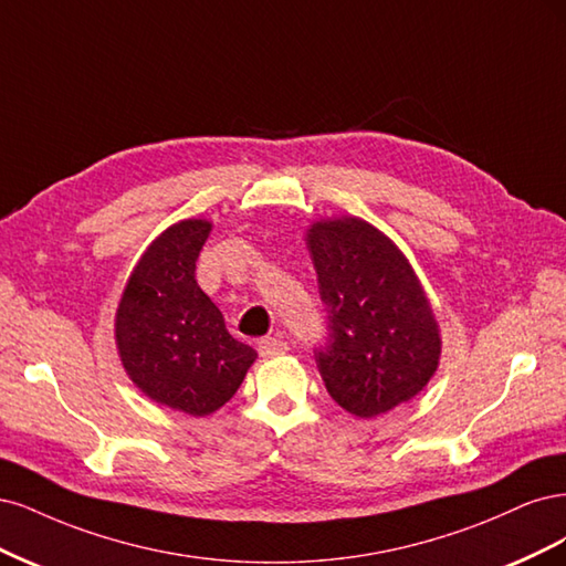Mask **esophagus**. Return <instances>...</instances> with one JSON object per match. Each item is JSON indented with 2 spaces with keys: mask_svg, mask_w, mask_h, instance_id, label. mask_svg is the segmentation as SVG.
I'll list each match as a JSON object with an SVG mask.
<instances>
[{
  "mask_svg": "<svg viewBox=\"0 0 566 566\" xmlns=\"http://www.w3.org/2000/svg\"><path fill=\"white\" fill-rule=\"evenodd\" d=\"M289 350V345L275 336H268V338H261L259 343V353L263 357H277V355H284Z\"/></svg>",
  "mask_w": 566,
  "mask_h": 566,
  "instance_id": "obj_1",
  "label": "esophagus"
}]
</instances>
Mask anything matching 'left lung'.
<instances>
[{
    "label": "left lung",
    "mask_w": 566,
    "mask_h": 566,
    "mask_svg": "<svg viewBox=\"0 0 566 566\" xmlns=\"http://www.w3.org/2000/svg\"><path fill=\"white\" fill-rule=\"evenodd\" d=\"M307 249L329 329L315 350L326 390L359 418L409 402L437 371L442 338L407 256L355 216L310 226Z\"/></svg>",
    "instance_id": "obj_1"
}]
</instances>
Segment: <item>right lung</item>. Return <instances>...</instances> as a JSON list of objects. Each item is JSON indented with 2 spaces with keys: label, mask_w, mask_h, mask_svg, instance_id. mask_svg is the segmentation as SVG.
Listing matches in <instances>:
<instances>
[{
  "label": "right lung",
  "mask_w": 566,
  "mask_h": 566,
  "mask_svg": "<svg viewBox=\"0 0 566 566\" xmlns=\"http://www.w3.org/2000/svg\"><path fill=\"white\" fill-rule=\"evenodd\" d=\"M209 232L205 218L164 230L136 263L115 317L117 350L136 388L190 416L221 409L256 359L195 280Z\"/></svg>",
  "instance_id": "obj_1"
}]
</instances>
